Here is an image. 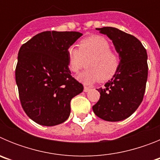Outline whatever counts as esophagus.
<instances>
[{
  "label": "esophagus",
  "mask_w": 160,
  "mask_h": 160,
  "mask_svg": "<svg viewBox=\"0 0 160 160\" xmlns=\"http://www.w3.org/2000/svg\"><path fill=\"white\" fill-rule=\"evenodd\" d=\"M90 87H84V91H85V92H88V91H90Z\"/></svg>",
  "instance_id": "34e87169"
}]
</instances>
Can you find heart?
Returning a JSON list of instances; mask_svg holds the SVG:
<instances>
[{
	"instance_id": "1",
	"label": "heart",
	"mask_w": 160,
	"mask_h": 160,
	"mask_svg": "<svg viewBox=\"0 0 160 160\" xmlns=\"http://www.w3.org/2000/svg\"><path fill=\"white\" fill-rule=\"evenodd\" d=\"M68 67L78 73L86 66L87 69L78 76L85 84H90L101 79H111L117 73L120 65L118 53L111 49V44L101 35H92L79 42L78 49L71 46L67 49Z\"/></svg>"
}]
</instances>
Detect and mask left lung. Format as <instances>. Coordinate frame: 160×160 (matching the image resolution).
Here are the masks:
<instances>
[{
    "instance_id": "8db88e82",
    "label": "left lung",
    "mask_w": 160,
    "mask_h": 160,
    "mask_svg": "<svg viewBox=\"0 0 160 160\" xmlns=\"http://www.w3.org/2000/svg\"><path fill=\"white\" fill-rule=\"evenodd\" d=\"M114 44L120 65L117 73L103 88L93 106L98 117L109 122L128 118L142 102L146 90L148 66L146 49L135 37L114 27L97 28Z\"/></svg>"
}]
</instances>
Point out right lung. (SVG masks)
<instances>
[{"instance_id":"add662e5","label":"right lung","mask_w":160,"mask_h":160,"mask_svg":"<svg viewBox=\"0 0 160 160\" xmlns=\"http://www.w3.org/2000/svg\"><path fill=\"white\" fill-rule=\"evenodd\" d=\"M82 33L45 31L23 44L15 77L22 107L42 126L62 123L70 114V101L83 86L71 76L67 49Z\"/></svg>"}]
</instances>
